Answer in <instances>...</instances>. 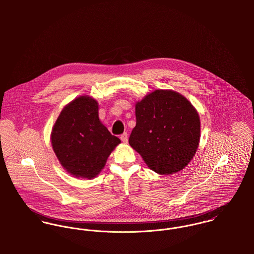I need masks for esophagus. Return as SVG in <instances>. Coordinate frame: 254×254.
I'll use <instances>...</instances> for the list:
<instances>
[{"mask_svg":"<svg viewBox=\"0 0 254 254\" xmlns=\"http://www.w3.org/2000/svg\"><path fill=\"white\" fill-rule=\"evenodd\" d=\"M120 139L123 143H127L128 142V134L127 133H123L121 136H120Z\"/></svg>","mask_w":254,"mask_h":254,"instance_id":"obj_1","label":"esophagus"}]
</instances>
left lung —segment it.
<instances>
[{"label":"left lung","mask_w":254,"mask_h":254,"mask_svg":"<svg viewBox=\"0 0 254 254\" xmlns=\"http://www.w3.org/2000/svg\"><path fill=\"white\" fill-rule=\"evenodd\" d=\"M200 136L196 110L180 94L156 90L136 104V126L129 144L154 172L166 175L186 167Z\"/></svg>","instance_id":"left-lung-1"}]
</instances>
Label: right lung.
<instances>
[{
  "label": "right lung",
  "instance_id": "right-lung-1",
  "mask_svg": "<svg viewBox=\"0 0 254 254\" xmlns=\"http://www.w3.org/2000/svg\"><path fill=\"white\" fill-rule=\"evenodd\" d=\"M120 140L99 119L96 100L82 96L61 112L52 131V145L61 164L75 177L94 178Z\"/></svg>",
  "mask_w": 254,
  "mask_h": 254
}]
</instances>
